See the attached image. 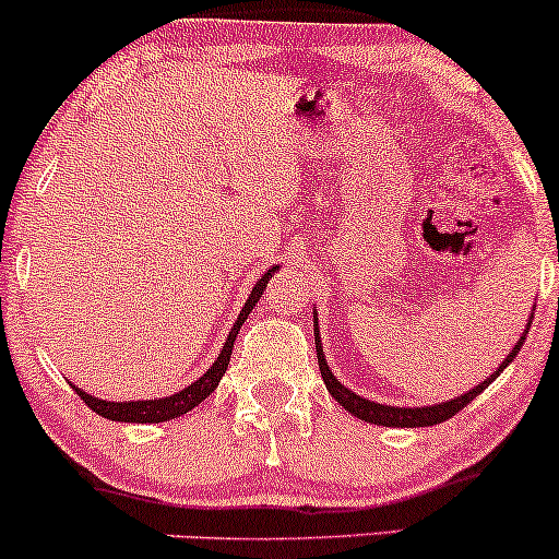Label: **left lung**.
Returning a JSON list of instances; mask_svg holds the SVG:
<instances>
[{
    "label": "left lung",
    "instance_id": "8db88e82",
    "mask_svg": "<svg viewBox=\"0 0 559 559\" xmlns=\"http://www.w3.org/2000/svg\"><path fill=\"white\" fill-rule=\"evenodd\" d=\"M312 318H316V349H318V365H320V376H323V383L325 389L331 391V396L336 400L346 413H352L355 418H360L365 423H376V426H386V428H423V426H436V423H444L452 418V415H457L460 409L465 407L467 402H473L476 396L484 391L489 383L497 378L502 370L515 360V355L521 352L523 346V338H525V331L521 336V342L510 349V355L504 357L502 365H499L493 373L486 378L484 383H478V386H473L467 394H460L454 396V400L449 402H441V404H428V407H394V404H378V402H370L365 400V396L355 394V391H349L344 386L342 381H338L336 376L329 370V362H325V355H323V346H320V336H318V316L312 312ZM528 329H531V320H528Z\"/></svg>",
    "mask_w": 559,
    "mask_h": 559
}]
</instances>
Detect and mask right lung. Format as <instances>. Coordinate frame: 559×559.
<instances>
[{"mask_svg": "<svg viewBox=\"0 0 559 559\" xmlns=\"http://www.w3.org/2000/svg\"><path fill=\"white\" fill-rule=\"evenodd\" d=\"M275 271H278V265L271 267V271H267L258 281V284H254L252 294H249V299L243 301L239 318H236L234 329L228 331L226 344H223V352H221V355H217V360L213 362V368H207V373L199 378V381L191 383V386L176 391V394H170V396H163V400H141V402H107V400H99V396L86 394V391L79 389V386H73L75 394H79L81 400L86 402L96 415H102V418H107V420H120V423H165V420H173V418H181V415L189 413V409H194L197 404H202L217 389V383H221V378H223V373H226V368H228V362H230V349H234L236 333L241 331V323L249 318L252 307L260 301L262 292H265L267 281L273 278Z\"/></svg>", "mask_w": 559, "mask_h": 559, "instance_id": "right-lung-1", "label": "right lung"}]
</instances>
